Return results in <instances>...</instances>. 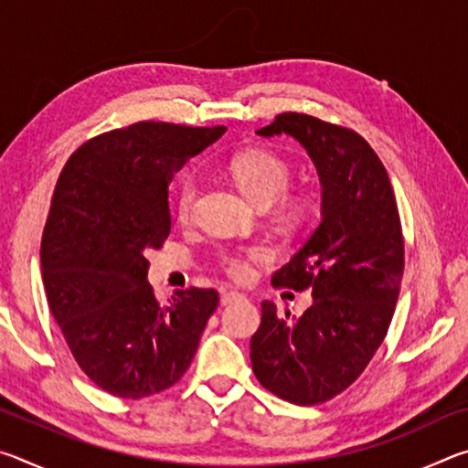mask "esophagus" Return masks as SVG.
I'll return each instance as SVG.
<instances>
[{
    "label": "esophagus",
    "mask_w": 468,
    "mask_h": 468,
    "mask_svg": "<svg viewBox=\"0 0 468 468\" xmlns=\"http://www.w3.org/2000/svg\"><path fill=\"white\" fill-rule=\"evenodd\" d=\"M241 297H243L241 292H237V291H225L223 295H220V303H223V305H229V303H233V301L241 299Z\"/></svg>",
    "instance_id": "obj_1"
}]
</instances>
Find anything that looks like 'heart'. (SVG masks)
Listing matches in <instances>:
<instances>
[{
  "label": "heart",
  "mask_w": 468,
  "mask_h": 468,
  "mask_svg": "<svg viewBox=\"0 0 468 468\" xmlns=\"http://www.w3.org/2000/svg\"><path fill=\"white\" fill-rule=\"evenodd\" d=\"M231 176L241 192L258 206L276 202V215L289 227H301L318 210V196L312 189L301 187L289 192L292 169L282 156L271 150H250L231 163ZM197 197V179L186 176L179 181L176 196V215L181 223H187L194 215ZM274 250L266 243H250L241 248L225 250L218 256V271L231 281L248 282L256 276L258 266L271 264Z\"/></svg>",
  "instance_id": "obj_1"
}]
</instances>
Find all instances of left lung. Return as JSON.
Here are the masks:
<instances>
[{
    "instance_id": "obj_1",
    "label": "left lung",
    "mask_w": 468,
    "mask_h": 468,
    "mask_svg": "<svg viewBox=\"0 0 468 468\" xmlns=\"http://www.w3.org/2000/svg\"><path fill=\"white\" fill-rule=\"evenodd\" d=\"M260 136L299 140L322 181V223L274 287L312 291L303 315L262 303L251 336V369L292 405H322L357 379L384 343L405 272V239L390 179L357 132L287 111Z\"/></svg>"
}]
</instances>
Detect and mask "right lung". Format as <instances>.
<instances>
[{"mask_svg": "<svg viewBox=\"0 0 468 468\" xmlns=\"http://www.w3.org/2000/svg\"><path fill=\"white\" fill-rule=\"evenodd\" d=\"M225 130L138 122L86 140L61 169L43 229V284L76 363L101 390L146 399L194 359L218 292L189 287L163 303L146 253L169 237L173 176Z\"/></svg>", "mask_w": 468, "mask_h": 468, "instance_id": "add662e5", "label": "right lung"}]
</instances>
